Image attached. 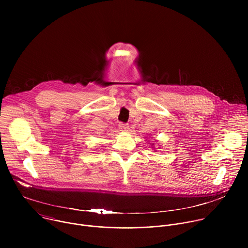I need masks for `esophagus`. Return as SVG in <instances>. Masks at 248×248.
Wrapping results in <instances>:
<instances>
[{"mask_svg":"<svg viewBox=\"0 0 248 248\" xmlns=\"http://www.w3.org/2000/svg\"><path fill=\"white\" fill-rule=\"evenodd\" d=\"M128 125L126 124H124V123H120L119 124V128L121 129V131H125L127 129Z\"/></svg>","mask_w":248,"mask_h":248,"instance_id":"obj_1","label":"esophagus"}]
</instances>
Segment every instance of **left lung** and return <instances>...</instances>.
I'll return each instance as SVG.
<instances>
[{
    "instance_id": "1",
    "label": "left lung",
    "mask_w": 248,
    "mask_h": 248,
    "mask_svg": "<svg viewBox=\"0 0 248 248\" xmlns=\"http://www.w3.org/2000/svg\"><path fill=\"white\" fill-rule=\"evenodd\" d=\"M152 145H153V144H152Z\"/></svg>"
}]
</instances>
